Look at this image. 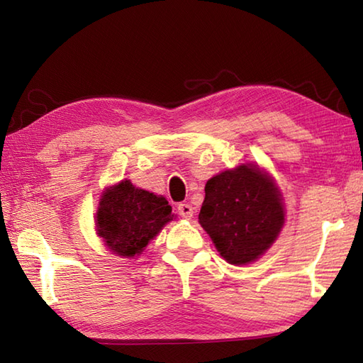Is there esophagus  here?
<instances>
[{
    "label": "esophagus",
    "instance_id": "esophagus-1",
    "mask_svg": "<svg viewBox=\"0 0 363 363\" xmlns=\"http://www.w3.org/2000/svg\"><path fill=\"white\" fill-rule=\"evenodd\" d=\"M177 212H179L181 217H184V218L194 217V207H191L189 203H181L179 206H177Z\"/></svg>",
    "mask_w": 363,
    "mask_h": 363
}]
</instances>
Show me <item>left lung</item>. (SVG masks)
<instances>
[{"label": "left lung", "instance_id": "obj_1", "mask_svg": "<svg viewBox=\"0 0 363 363\" xmlns=\"http://www.w3.org/2000/svg\"><path fill=\"white\" fill-rule=\"evenodd\" d=\"M199 223L229 264L262 256L284 225V206L272 177L254 165L228 169L206 184Z\"/></svg>", "mask_w": 363, "mask_h": 363}]
</instances>
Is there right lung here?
<instances>
[{
  "label": "right lung",
  "mask_w": 363,
  "mask_h": 363,
  "mask_svg": "<svg viewBox=\"0 0 363 363\" xmlns=\"http://www.w3.org/2000/svg\"><path fill=\"white\" fill-rule=\"evenodd\" d=\"M173 220L172 206L164 196L134 187L130 181L107 189L99 201L96 228L112 252L133 257Z\"/></svg>",
  "instance_id": "1"
}]
</instances>
